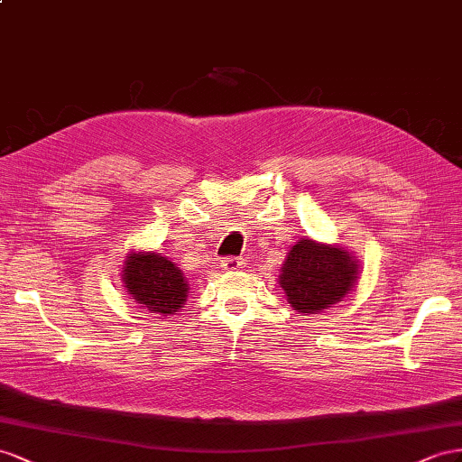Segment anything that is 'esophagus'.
I'll return each instance as SVG.
<instances>
[{
    "label": "esophagus",
    "instance_id": "obj_1",
    "mask_svg": "<svg viewBox=\"0 0 462 462\" xmlns=\"http://www.w3.org/2000/svg\"><path fill=\"white\" fill-rule=\"evenodd\" d=\"M244 265V262L240 257H224L222 259V267L224 269H230V271H236V269H240Z\"/></svg>",
    "mask_w": 462,
    "mask_h": 462
}]
</instances>
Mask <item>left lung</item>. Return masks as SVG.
Returning a JSON list of instances; mask_svg holds the SVG:
<instances>
[{"mask_svg": "<svg viewBox=\"0 0 462 462\" xmlns=\"http://www.w3.org/2000/svg\"><path fill=\"white\" fill-rule=\"evenodd\" d=\"M357 262L344 247L302 238L282 263L279 282L294 310L316 314L344 299L357 281Z\"/></svg>", "mask_w": 462, "mask_h": 462, "instance_id": "left-lung-1", "label": "left lung"}]
</instances>
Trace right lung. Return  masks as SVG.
I'll return each instance as SVG.
<instances>
[{"label": "right lung", "instance_id": "add662e5", "mask_svg": "<svg viewBox=\"0 0 462 462\" xmlns=\"http://www.w3.org/2000/svg\"><path fill=\"white\" fill-rule=\"evenodd\" d=\"M128 294L152 314H173L187 299V282L173 262L160 254H130L123 271Z\"/></svg>", "mask_w": 462, "mask_h": 462}]
</instances>
